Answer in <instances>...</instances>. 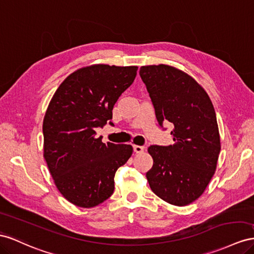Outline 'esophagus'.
<instances>
[{
    "label": "esophagus",
    "instance_id": "esophagus-1",
    "mask_svg": "<svg viewBox=\"0 0 254 254\" xmlns=\"http://www.w3.org/2000/svg\"><path fill=\"white\" fill-rule=\"evenodd\" d=\"M144 149H145V147L144 146H140V145H133V150L134 153L136 154H141L144 152Z\"/></svg>",
    "mask_w": 254,
    "mask_h": 254
}]
</instances>
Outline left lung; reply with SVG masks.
I'll use <instances>...</instances> for the list:
<instances>
[{
  "mask_svg": "<svg viewBox=\"0 0 254 254\" xmlns=\"http://www.w3.org/2000/svg\"><path fill=\"white\" fill-rule=\"evenodd\" d=\"M140 76L159 126H173V145L147 149L154 160L147 182L163 201L185 206L202 195L215 174L221 146L214 106L204 88L175 67L142 66Z\"/></svg>",
  "mask_w": 254,
  "mask_h": 254,
  "instance_id": "1",
  "label": "left lung"
}]
</instances>
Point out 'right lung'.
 Returning a JSON list of instances; mask_svg holds the SVG:
<instances>
[{"label":"right lung","mask_w":254,"mask_h":254,"mask_svg":"<svg viewBox=\"0 0 254 254\" xmlns=\"http://www.w3.org/2000/svg\"><path fill=\"white\" fill-rule=\"evenodd\" d=\"M136 66L97 64L69 74L45 114L44 157L54 184L67 201L91 208L110 197L114 176L132 146L101 141L96 128L113 125L112 110L132 84Z\"/></svg>","instance_id":"1"}]
</instances>
